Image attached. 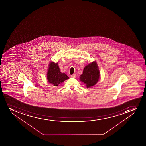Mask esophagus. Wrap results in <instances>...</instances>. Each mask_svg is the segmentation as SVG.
<instances>
[{
	"label": "esophagus",
	"instance_id": "34e87169",
	"mask_svg": "<svg viewBox=\"0 0 146 146\" xmlns=\"http://www.w3.org/2000/svg\"><path fill=\"white\" fill-rule=\"evenodd\" d=\"M71 77L73 78H75L76 77V74H73L72 75H71Z\"/></svg>",
	"mask_w": 146,
	"mask_h": 146
}]
</instances>
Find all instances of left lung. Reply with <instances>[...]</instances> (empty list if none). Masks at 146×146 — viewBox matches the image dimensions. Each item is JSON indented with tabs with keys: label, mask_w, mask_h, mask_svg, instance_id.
Returning a JSON list of instances; mask_svg holds the SVG:
<instances>
[{
	"label": "left lung",
	"mask_w": 146,
	"mask_h": 146,
	"mask_svg": "<svg viewBox=\"0 0 146 146\" xmlns=\"http://www.w3.org/2000/svg\"><path fill=\"white\" fill-rule=\"evenodd\" d=\"M100 77L98 65L95 61L85 66L82 74L80 76V80L86 84L87 88H90L97 84Z\"/></svg>",
	"instance_id": "obj_1"
}]
</instances>
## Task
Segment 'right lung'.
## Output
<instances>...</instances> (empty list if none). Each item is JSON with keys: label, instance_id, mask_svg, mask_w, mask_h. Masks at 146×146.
I'll use <instances>...</instances> for the list:
<instances>
[{"label": "right lung", "instance_id": "add662e5", "mask_svg": "<svg viewBox=\"0 0 146 146\" xmlns=\"http://www.w3.org/2000/svg\"><path fill=\"white\" fill-rule=\"evenodd\" d=\"M46 75L48 82L55 86H58L69 78L66 74L60 72L58 63L54 62L49 64Z\"/></svg>", "mask_w": 146, "mask_h": 146}]
</instances>
